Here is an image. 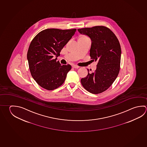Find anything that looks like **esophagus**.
<instances>
[{"instance_id": "esophagus-1", "label": "esophagus", "mask_w": 147, "mask_h": 147, "mask_svg": "<svg viewBox=\"0 0 147 147\" xmlns=\"http://www.w3.org/2000/svg\"><path fill=\"white\" fill-rule=\"evenodd\" d=\"M72 67H73V68H76V69H77V68H79V67H78V66L76 65H73Z\"/></svg>"}]
</instances>
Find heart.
I'll return each instance as SVG.
<instances>
[{
  "label": "heart",
  "mask_w": 147,
  "mask_h": 147,
  "mask_svg": "<svg viewBox=\"0 0 147 147\" xmlns=\"http://www.w3.org/2000/svg\"><path fill=\"white\" fill-rule=\"evenodd\" d=\"M86 38H88L85 36H82L80 38V39H86Z\"/></svg>",
  "instance_id": "obj_1"
}]
</instances>
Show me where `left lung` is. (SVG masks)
I'll return each mask as SVG.
<instances>
[{
    "instance_id": "left-lung-1",
    "label": "left lung",
    "mask_w": 147,
    "mask_h": 147,
    "mask_svg": "<svg viewBox=\"0 0 147 147\" xmlns=\"http://www.w3.org/2000/svg\"><path fill=\"white\" fill-rule=\"evenodd\" d=\"M80 34L87 35L91 40L90 56L97 61L94 72L81 79L85 89L93 94L107 90L118 75L120 67L121 50L118 39L110 29L103 26L77 29Z\"/></svg>"
}]
</instances>
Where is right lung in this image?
<instances>
[{"label":"right lung","mask_w":147,"mask_h":147,"mask_svg":"<svg viewBox=\"0 0 147 147\" xmlns=\"http://www.w3.org/2000/svg\"><path fill=\"white\" fill-rule=\"evenodd\" d=\"M76 31L47 29L31 42L27 55L29 70L34 80L45 89L54 90L61 86L71 69V65H61L57 57Z\"/></svg>","instance_id":"1"}]
</instances>
